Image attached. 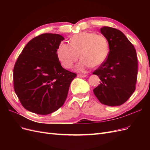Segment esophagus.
<instances>
[{
    "instance_id": "34e87169",
    "label": "esophagus",
    "mask_w": 150,
    "mask_h": 150,
    "mask_svg": "<svg viewBox=\"0 0 150 150\" xmlns=\"http://www.w3.org/2000/svg\"><path fill=\"white\" fill-rule=\"evenodd\" d=\"M77 76L78 77V78H85V77L87 76V75L86 74H78Z\"/></svg>"
}]
</instances>
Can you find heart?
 I'll list each match as a JSON object with an SVG mask.
<instances>
[{
    "label": "heart",
    "mask_w": 150,
    "mask_h": 150,
    "mask_svg": "<svg viewBox=\"0 0 150 150\" xmlns=\"http://www.w3.org/2000/svg\"><path fill=\"white\" fill-rule=\"evenodd\" d=\"M109 51L108 40L103 35L82 32L72 36L70 44L61 42L57 49V56L63 67L70 69L78 61L80 54L82 59L74 69L85 72L89 67L101 65L106 61Z\"/></svg>",
    "instance_id": "1"
}]
</instances>
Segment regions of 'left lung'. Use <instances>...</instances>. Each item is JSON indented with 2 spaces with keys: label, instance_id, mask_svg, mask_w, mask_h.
<instances>
[{
  "label": "left lung",
  "instance_id": "obj_1",
  "mask_svg": "<svg viewBox=\"0 0 150 150\" xmlns=\"http://www.w3.org/2000/svg\"><path fill=\"white\" fill-rule=\"evenodd\" d=\"M100 31L108 40L110 51L106 60L93 72L101 80L93 93L104 105L118 106L128 100L135 90L137 52L120 30L104 26Z\"/></svg>",
  "mask_w": 150,
  "mask_h": 150
}]
</instances>
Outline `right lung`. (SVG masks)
I'll return each mask as SVG.
<instances>
[{
	"instance_id": "add662e5",
	"label": "right lung",
	"mask_w": 150,
	"mask_h": 150,
	"mask_svg": "<svg viewBox=\"0 0 150 150\" xmlns=\"http://www.w3.org/2000/svg\"><path fill=\"white\" fill-rule=\"evenodd\" d=\"M64 39L57 34H42L26 44L13 67L16 94L25 110L46 115L64 104L76 74L62 66L57 56Z\"/></svg>"
}]
</instances>
